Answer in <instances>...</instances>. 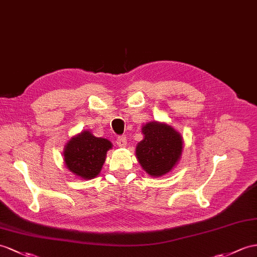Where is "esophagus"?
<instances>
[{
  "label": "esophagus",
  "mask_w": 257,
  "mask_h": 257,
  "mask_svg": "<svg viewBox=\"0 0 257 257\" xmlns=\"http://www.w3.org/2000/svg\"><path fill=\"white\" fill-rule=\"evenodd\" d=\"M116 144H117L118 147H125V146H126V144H127L126 137H125V136H118L117 139H116Z\"/></svg>",
  "instance_id": "34e87169"
}]
</instances>
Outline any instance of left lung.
<instances>
[{
  "mask_svg": "<svg viewBox=\"0 0 257 257\" xmlns=\"http://www.w3.org/2000/svg\"><path fill=\"white\" fill-rule=\"evenodd\" d=\"M144 140L136 147L143 169L152 177L170 172L182 153V137L170 125L150 122L143 127Z\"/></svg>",
  "mask_w": 257,
  "mask_h": 257,
  "instance_id": "1",
  "label": "left lung"
}]
</instances>
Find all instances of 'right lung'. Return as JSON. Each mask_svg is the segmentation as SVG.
Instances as JSON below:
<instances>
[{
  "mask_svg": "<svg viewBox=\"0 0 257 257\" xmlns=\"http://www.w3.org/2000/svg\"><path fill=\"white\" fill-rule=\"evenodd\" d=\"M105 139L95 137L90 132H83L73 137L64 150L66 167L76 176L89 180L96 178L104 164L105 155L111 148Z\"/></svg>",
  "mask_w": 257,
  "mask_h": 257,
  "instance_id": "add662e5",
  "label": "right lung"
}]
</instances>
